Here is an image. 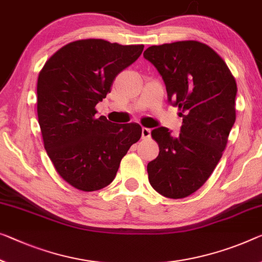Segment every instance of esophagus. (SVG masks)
<instances>
[{
  "instance_id": "obj_1",
  "label": "esophagus",
  "mask_w": 262,
  "mask_h": 262,
  "mask_svg": "<svg viewBox=\"0 0 262 262\" xmlns=\"http://www.w3.org/2000/svg\"><path fill=\"white\" fill-rule=\"evenodd\" d=\"M151 137V128L147 127H143L142 128V138L143 139H147Z\"/></svg>"
}]
</instances>
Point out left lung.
<instances>
[{
    "mask_svg": "<svg viewBox=\"0 0 262 262\" xmlns=\"http://www.w3.org/2000/svg\"><path fill=\"white\" fill-rule=\"evenodd\" d=\"M144 58L166 86L167 100L180 110V134L151 132L159 155L147 164L148 182L166 198L188 196L210 178L235 122L236 83L226 63L206 44L180 41L152 46Z\"/></svg>",
    "mask_w": 262,
    "mask_h": 262,
    "instance_id": "8db88e82",
    "label": "left lung"
}]
</instances>
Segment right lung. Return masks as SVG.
Segmentation results:
<instances>
[{"label": "right lung", "mask_w": 262, "mask_h": 262, "mask_svg": "<svg viewBox=\"0 0 262 262\" xmlns=\"http://www.w3.org/2000/svg\"><path fill=\"white\" fill-rule=\"evenodd\" d=\"M143 49V44L80 39L55 52L39 72L37 116L44 148L58 174L77 190L92 192L107 186L120 160L140 139L139 124L97 118L95 106Z\"/></svg>", "instance_id": "obj_1"}]
</instances>
